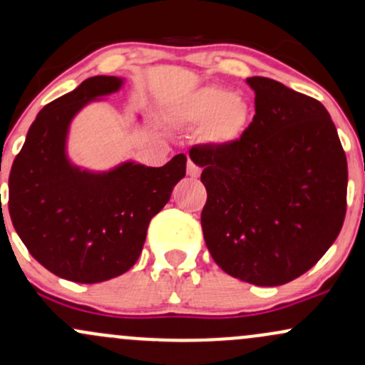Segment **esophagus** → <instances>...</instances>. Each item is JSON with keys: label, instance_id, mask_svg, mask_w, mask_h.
Segmentation results:
<instances>
[{"label": "esophagus", "instance_id": "obj_1", "mask_svg": "<svg viewBox=\"0 0 365 365\" xmlns=\"http://www.w3.org/2000/svg\"><path fill=\"white\" fill-rule=\"evenodd\" d=\"M187 175H188V177H192V178H199L200 168L197 165H194L192 161H188L187 163Z\"/></svg>", "mask_w": 365, "mask_h": 365}]
</instances>
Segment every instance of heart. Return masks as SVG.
I'll return each mask as SVG.
<instances>
[{
	"label": "heart",
	"mask_w": 365,
	"mask_h": 365,
	"mask_svg": "<svg viewBox=\"0 0 365 365\" xmlns=\"http://www.w3.org/2000/svg\"><path fill=\"white\" fill-rule=\"evenodd\" d=\"M173 118L188 127H202V137L209 144L230 145L244 133L249 108L232 91L202 87L175 104Z\"/></svg>",
	"instance_id": "1"
}]
</instances>
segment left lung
Returning a JSON list of instances; mask_svg holds the SVG:
<instances>
[{"label":"left lung","mask_w":365,"mask_h":365,"mask_svg":"<svg viewBox=\"0 0 365 365\" xmlns=\"http://www.w3.org/2000/svg\"><path fill=\"white\" fill-rule=\"evenodd\" d=\"M255 115L230 145H195L207 190L204 240L225 273L257 287L299 278L333 245L346 212V156L317 99L247 78Z\"/></svg>","instance_id":"left-lung-1"}]
</instances>
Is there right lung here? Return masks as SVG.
<instances>
[{"mask_svg":"<svg viewBox=\"0 0 365 365\" xmlns=\"http://www.w3.org/2000/svg\"><path fill=\"white\" fill-rule=\"evenodd\" d=\"M121 83L98 75L46 104L10 171L8 211L16 233L37 262L70 282L101 283L127 273L153 216L185 177V154L161 168L125 161L98 173L70 163L66 135L73 116Z\"/></svg>","mask_w":365,"mask_h":365,"instance_id":"add662e5","label":"right lung"}]
</instances>
